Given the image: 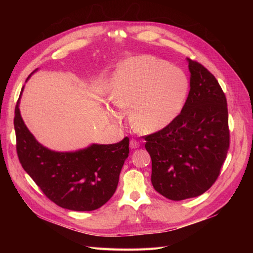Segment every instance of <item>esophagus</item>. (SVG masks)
I'll return each mask as SVG.
<instances>
[{
  "label": "esophagus",
  "mask_w": 253,
  "mask_h": 253,
  "mask_svg": "<svg viewBox=\"0 0 253 253\" xmlns=\"http://www.w3.org/2000/svg\"><path fill=\"white\" fill-rule=\"evenodd\" d=\"M139 145H140V143L137 141V140H135V139H132L131 141H129V148L133 149V150L139 148Z\"/></svg>",
  "instance_id": "34e87169"
}]
</instances>
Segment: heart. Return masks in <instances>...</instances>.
<instances>
[{"label": "heart", "mask_w": 253, "mask_h": 253, "mask_svg": "<svg viewBox=\"0 0 253 253\" xmlns=\"http://www.w3.org/2000/svg\"><path fill=\"white\" fill-rule=\"evenodd\" d=\"M189 91L181 68L153 56L129 57L117 66L111 80L110 99L121 110H131L134 126L142 133L159 131L178 116ZM114 119L120 116L109 110Z\"/></svg>", "instance_id": "1"}]
</instances>
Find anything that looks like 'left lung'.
Returning <instances> with one entry per match:
<instances>
[{
    "instance_id": "8db88e82",
    "label": "left lung",
    "mask_w": 253,
    "mask_h": 253,
    "mask_svg": "<svg viewBox=\"0 0 253 253\" xmlns=\"http://www.w3.org/2000/svg\"><path fill=\"white\" fill-rule=\"evenodd\" d=\"M190 91L169 126L145 136L151 181L172 201L200 196L217 179L229 149L227 100L215 77L187 58Z\"/></svg>"
}]
</instances>
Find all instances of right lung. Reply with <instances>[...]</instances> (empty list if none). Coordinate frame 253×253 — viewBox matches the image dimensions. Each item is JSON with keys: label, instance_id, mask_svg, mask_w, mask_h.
Returning <instances> with one entry per match:
<instances>
[{"label": "right lung", "instance_id": "right-lung-1", "mask_svg": "<svg viewBox=\"0 0 253 253\" xmlns=\"http://www.w3.org/2000/svg\"><path fill=\"white\" fill-rule=\"evenodd\" d=\"M23 89L24 86L13 120L17 153L23 169L51 202L62 208L73 211L100 208L117 189L129 153L128 138L125 137L113 144L93 143L73 152L49 150L37 141L22 119L19 105Z\"/></svg>", "mask_w": 253, "mask_h": 253}]
</instances>
